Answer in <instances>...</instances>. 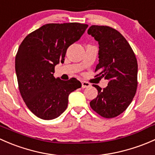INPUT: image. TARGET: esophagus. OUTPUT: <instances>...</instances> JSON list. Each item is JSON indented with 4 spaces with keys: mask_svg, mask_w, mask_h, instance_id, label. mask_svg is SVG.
Instances as JSON below:
<instances>
[{
    "mask_svg": "<svg viewBox=\"0 0 155 155\" xmlns=\"http://www.w3.org/2000/svg\"><path fill=\"white\" fill-rule=\"evenodd\" d=\"M81 84H82V88H87L91 86L89 83L86 82V81H81Z\"/></svg>",
    "mask_w": 155,
    "mask_h": 155,
    "instance_id": "34e87169",
    "label": "esophagus"
}]
</instances>
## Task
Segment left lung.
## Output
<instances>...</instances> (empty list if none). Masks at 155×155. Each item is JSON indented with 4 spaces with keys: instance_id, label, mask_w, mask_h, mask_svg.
<instances>
[{
    "instance_id": "1",
    "label": "left lung",
    "mask_w": 155,
    "mask_h": 155,
    "mask_svg": "<svg viewBox=\"0 0 155 155\" xmlns=\"http://www.w3.org/2000/svg\"><path fill=\"white\" fill-rule=\"evenodd\" d=\"M98 42L99 63L96 76L108 80L102 89L98 85V95L90 101L91 108L104 118L116 117L130 105L137 88L138 65L134 52L125 38L114 28L92 25L87 31Z\"/></svg>"
}]
</instances>
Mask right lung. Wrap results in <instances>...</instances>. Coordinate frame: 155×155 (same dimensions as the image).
Masks as SVG:
<instances>
[{
    "instance_id": "right-lung-1",
    "label": "right lung",
    "mask_w": 155,
    "mask_h": 155,
    "mask_svg": "<svg viewBox=\"0 0 155 155\" xmlns=\"http://www.w3.org/2000/svg\"><path fill=\"white\" fill-rule=\"evenodd\" d=\"M88 25L47 24L28 34L15 56V71L21 95L28 109L45 120L60 116L68 106V95L81 87L76 78L54 77V68L65 60L66 50L81 37Z\"/></svg>"
}]
</instances>
